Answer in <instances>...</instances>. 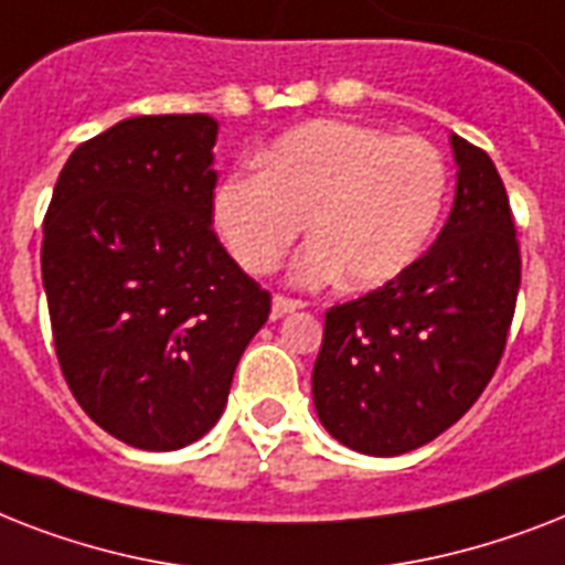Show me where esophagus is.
Returning <instances> with one entry per match:
<instances>
[{
  "label": "esophagus",
  "mask_w": 565,
  "mask_h": 565,
  "mask_svg": "<svg viewBox=\"0 0 565 565\" xmlns=\"http://www.w3.org/2000/svg\"><path fill=\"white\" fill-rule=\"evenodd\" d=\"M305 308V301L301 299H290V296H273V317H287V313H292V310Z\"/></svg>",
  "instance_id": "obj_1"
}]
</instances>
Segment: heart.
<instances>
[{
	"instance_id": "1",
	"label": "heart",
	"mask_w": 565,
	"mask_h": 565,
	"mask_svg": "<svg viewBox=\"0 0 565 565\" xmlns=\"http://www.w3.org/2000/svg\"><path fill=\"white\" fill-rule=\"evenodd\" d=\"M260 172H234L216 190V225L248 273H273L305 234L292 275L301 284L345 273L372 290L411 269L437 234L448 167L422 137H393L343 119L290 128L260 152Z\"/></svg>"
}]
</instances>
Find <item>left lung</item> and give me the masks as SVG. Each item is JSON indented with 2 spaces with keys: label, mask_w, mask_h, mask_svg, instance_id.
I'll return each mask as SVG.
<instances>
[{
  "label": "left lung",
  "mask_w": 565,
  "mask_h": 565,
  "mask_svg": "<svg viewBox=\"0 0 565 565\" xmlns=\"http://www.w3.org/2000/svg\"><path fill=\"white\" fill-rule=\"evenodd\" d=\"M446 228L395 281L326 313L313 404L343 446L395 457L437 439L490 384L516 313L522 255L490 154L451 137Z\"/></svg>",
  "instance_id": "1"
}]
</instances>
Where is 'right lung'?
<instances>
[{"mask_svg": "<svg viewBox=\"0 0 565 565\" xmlns=\"http://www.w3.org/2000/svg\"><path fill=\"white\" fill-rule=\"evenodd\" d=\"M220 122L131 117L84 140L57 175L40 269L75 402L146 451L216 425L273 296L213 234Z\"/></svg>", "mask_w": 565, "mask_h": 565, "instance_id": "add662e5", "label": "right lung"}]
</instances>
